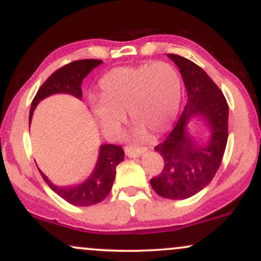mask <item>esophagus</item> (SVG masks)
Returning <instances> with one entry per match:
<instances>
[{"label": "esophagus", "instance_id": "34e87169", "mask_svg": "<svg viewBox=\"0 0 261 261\" xmlns=\"http://www.w3.org/2000/svg\"><path fill=\"white\" fill-rule=\"evenodd\" d=\"M145 151L146 148H134V147L125 148V153H126L127 157H140V155Z\"/></svg>", "mask_w": 261, "mask_h": 261}]
</instances>
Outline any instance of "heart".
<instances>
[{"label":"heart","instance_id":"obj_1","mask_svg":"<svg viewBox=\"0 0 261 261\" xmlns=\"http://www.w3.org/2000/svg\"><path fill=\"white\" fill-rule=\"evenodd\" d=\"M100 101L93 113L108 134L118 130L124 113L136 122L134 135L143 139L147 131L164 134L174 124L181 98V80L168 62L118 67L99 81Z\"/></svg>","mask_w":261,"mask_h":261}]
</instances>
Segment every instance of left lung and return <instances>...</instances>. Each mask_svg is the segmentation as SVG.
Here are the masks:
<instances>
[{
  "mask_svg": "<svg viewBox=\"0 0 261 261\" xmlns=\"http://www.w3.org/2000/svg\"><path fill=\"white\" fill-rule=\"evenodd\" d=\"M168 58L180 70L188 100L174 128L154 147L163 157L164 167L149 182L164 199L184 200L210 184L220 168L228 139V104L222 91L200 66L175 54H168ZM193 116H201L212 128V139L203 146L186 131Z\"/></svg>",
  "mask_w": 261,
  "mask_h": 261,
  "instance_id": "left-lung-1",
  "label": "left lung"
}]
</instances>
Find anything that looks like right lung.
I'll return each mask as SVG.
<instances>
[{
  "label": "right lung",
  "instance_id": "obj_1",
  "mask_svg": "<svg viewBox=\"0 0 261 261\" xmlns=\"http://www.w3.org/2000/svg\"><path fill=\"white\" fill-rule=\"evenodd\" d=\"M101 60L86 59L77 60L70 64L62 66L56 70L41 85L32 101L31 114H29V124H31L33 112L37 104L44 98L55 93H67L76 98H82V81L94 67L101 64ZM124 149L118 145H103L100 146L99 158L97 166L93 170L92 175L82 184L76 187L60 188L54 185L46 175L40 172L41 176L50 188L61 196L62 199L74 206H91L103 201L110 193L115 179L116 167L124 161Z\"/></svg>",
  "mask_w": 261,
  "mask_h": 261
}]
</instances>
